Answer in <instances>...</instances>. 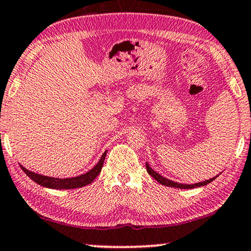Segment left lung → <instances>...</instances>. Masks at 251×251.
<instances>
[{"label":"left lung","mask_w":251,"mask_h":251,"mask_svg":"<svg viewBox=\"0 0 251 251\" xmlns=\"http://www.w3.org/2000/svg\"><path fill=\"white\" fill-rule=\"evenodd\" d=\"M146 170L149 172V174L151 176H153L154 179L158 181L159 183H161V185L164 186H168V187H174V188H180V189H191V188H195V187H201V186H206L208 183L212 182L213 180H215L219 175H216V176L212 177V179L209 180H206V181H202V182H198V183H193V185H186V183H177V182H174V181H172L170 179H166V177L162 176V175H160L159 173H156L155 171H153L152 168L150 167V165L146 162Z\"/></svg>","instance_id":"8db88e82"}]
</instances>
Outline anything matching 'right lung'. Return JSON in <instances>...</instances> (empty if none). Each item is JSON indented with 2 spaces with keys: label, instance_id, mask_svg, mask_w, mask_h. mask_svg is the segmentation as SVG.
Here are the masks:
<instances>
[{
  "label": "right lung",
  "instance_id": "obj_1",
  "mask_svg": "<svg viewBox=\"0 0 251 251\" xmlns=\"http://www.w3.org/2000/svg\"><path fill=\"white\" fill-rule=\"evenodd\" d=\"M107 151H105L102 153L100 160L98 161L95 167L92 170H90L86 173L78 175V176L74 177H66V179H59V177H52V176H47V175H42L34 173V172L26 170L25 167H23L21 165V168H22L24 173H25L32 181H35L38 185L47 187V188H52V189H74V188H80V187H84L86 185H90V183L93 182V180L98 176V174L100 173L102 165H104L105 156H106Z\"/></svg>",
  "mask_w": 251,
  "mask_h": 251
}]
</instances>
